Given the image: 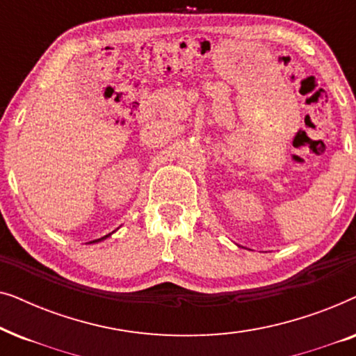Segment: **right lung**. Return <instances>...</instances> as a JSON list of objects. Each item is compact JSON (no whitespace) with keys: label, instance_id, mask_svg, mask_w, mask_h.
I'll use <instances>...</instances> for the list:
<instances>
[{"label":"right lung","instance_id":"add662e5","mask_svg":"<svg viewBox=\"0 0 356 356\" xmlns=\"http://www.w3.org/2000/svg\"><path fill=\"white\" fill-rule=\"evenodd\" d=\"M111 235V233H108V235H105V236H102V238H99V240H94V241H90V243H99V241H104L105 238H108Z\"/></svg>","mask_w":356,"mask_h":356}]
</instances>
